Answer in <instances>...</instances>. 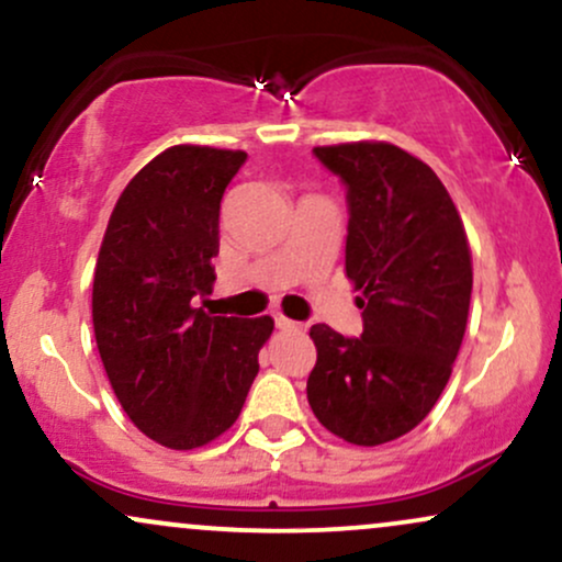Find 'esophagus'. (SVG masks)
<instances>
[{
  "label": "esophagus",
  "mask_w": 562,
  "mask_h": 562,
  "mask_svg": "<svg viewBox=\"0 0 562 562\" xmlns=\"http://www.w3.org/2000/svg\"><path fill=\"white\" fill-rule=\"evenodd\" d=\"M273 321H276V328H281V331H296V328H300V323L292 321V318H286V315H283V313H276Z\"/></svg>",
  "instance_id": "obj_1"
}]
</instances>
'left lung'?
I'll use <instances>...</instances> for the list:
<instances>
[{
  "label": "left lung",
  "instance_id": "1",
  "mask_svg": "<svg viewBox=\"0 0 562 562\" xmlns=\"http://www.w3.org/2000/svg\"><path fill=\"white\" fill-rule=\"evenodd\" d=\"M315 157L347 183L345 270L362 294V336L310 328L318 362L307 402L334 437L386 445L413 431L450 381L471 307V244L439 176L397 144H331Z\"/></svg>",
  "mask_w": 562,
  "mask_h": 562
}]
</instances>
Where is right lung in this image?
I'll return each instance as SVG.
<instances>
[{"mask_svg":"<svg viewBox=\"0 0 562 562\" xmlns=\"http://www.w3.org/2000/svg\"><path fill=\"white\" fill-rule=\"evenodd\" d=\"M241 149L176 144L131 178L94 268L91 321L112 392L138 431L196 450L239 418L273 318L194 307L213 292L223 191Z\"/></svg>","mask_w":562,"mask_h":562,"instance_id":"1","label":"right lung"}]
</instances>
